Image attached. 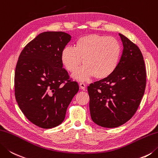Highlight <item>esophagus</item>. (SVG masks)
<instances>
[{
  "label": "esophagus",
  "instance_id": "34e87169",
  "mask_svg": "<svg viewBox=\"0 0 158 158\" xmlns=\"http://www.w3.org/2000/svg\"><path fill=\"white\" fill-rule=\"evenodd\" d=\"M79 86H80V88L82 89V90H84V89H85V87H86V85L85 84H84V83L82 82H80L79 84Z\"/></svg>",
  "mask_w": 158,
  "mask_h": 158
}]
</instances>
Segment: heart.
Instances as JSON below:
<instances>
[{
  "label": "heart",
  "instance_id": "obj_1",
  "mask_svg": "<svg viewBox=\"0 0 158 158\" xmlns=\"http://www.w3.org/2000/svg\"><path fill=\"white\" fill-rule=\"evenodd\" d=\"M121 53V44L115 38L89 34L80 37L74 47H65L61 52V61L71 73L75 72L82 62L84 66L73 74L74 79L85 81L94 76L103 80L117 69Z\"/></svg>",
  "mask_w": 158,
  "mask_h": 158
}]
</instances>
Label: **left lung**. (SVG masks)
Segmentation results:
<instances>
[{
	"instance_id": "obj_1",
	"label": "left lung",
	"mask_w": 158,
	"mask_h": 158,
	"mask_svg": "<svg viewBox=\"0 0 158 158\" xmlns=\"http://www.w3.org/2000/svg\"><path fill=\"white\" fill-rule=\"evenodd\" d=\"M123 51L117 69L105 79L87 87L92 120L98 125L115 128L135 114L146 87L145 64L138 47L119 34Z\"/></svg>"
}]
</instances>
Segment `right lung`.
I'll return each mask as SVG.
<instances>
[{"mask_svg": "<svg viewBox=\"0 0 158 158\" xmlns=\"http://www.w3.org/2000/svg\"><path fill=\"white\" fill-rule=\"evenodd\" d=\"M71 38L62 31L41 33L25 47L17 62L16 102L25 117L43 129L64 121L67 107L79 90L61 61V52Z\"/></svg>", "mask_w": 158, "mask_h": 158, "instance_id": "right-lung-1", "label": "right lung"}]
</instances>
